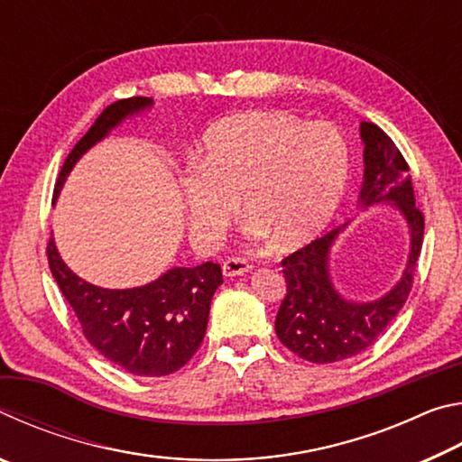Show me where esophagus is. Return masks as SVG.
I'll use <instances>...</instances> for the list:
<instances>
[{
    "instance_id": "esophagus-1",
    "label": "esophagus",
    "mask_w": 462,
    "mask_h": 462,
    "mask_svg": "<svg viewBox=\"0 0 462 462\" xmlns=\"http://www.w3.org/2000/svg\"><path fill=\"white\" fill-rule=\"evenodd\" d=\"M253 269V264H250L246 259H242V256H232V259H226L222 263V273L226 277H238V275H245Z\"/></svg>"
}]
</instances>
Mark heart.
<instances>
[{
  "mask_svg": "<svg viewBox=\"0 0 462 462\" xmlns=\"http://www.w3.org/2000/svg\"><path fill=\"white\" fill-rule=\"evenodd\" d=\"M348 167V146L328 124L308 126L277 112L234 116L208 132L201 161L183 177L191 232L216 245L240 198L253 236L303 245L338 209Z\"/></svg>",
  "mask_w": 462,
  "mask_h": 462,
  "instance_id": "1",
  "label": "heart"
}]
</instances>
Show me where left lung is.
<instances>
[{"mask_svg":"<svg viewBox=\"0 0 462 462\" xmlns=\"http://www.w3.org/2000/svg\"><path fill=\"white\" fill-rule=\"evenodd\" d=\"M361 138L365 143L361 206L391 201L400 209L410 230V256L400 283L385 297L369 303L344 300L330 281L328 254L344 226L281 261L287 293L277 311L275 332L291 353L318 365L361 355L385 332L411 291L424 242V214L416 208L410 165L400 148L373 122L361 124Z\"/></svg>","mask_w":462,"mask_h":462,"instance_id":"8db88e82","label":"left lung"}]
</instances>
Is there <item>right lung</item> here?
Wrapping results in <instances>:
<instances>
[{
  "label": "right lung",
  "mask_w": 462,
  "mask_h": 462,
  "mask_svg": "<svg viewBox=\"0 0 462 462\" xmlns=\"http://www.w3.org/2000/svg\"><path fill=\"white\" fill-rule=\"evenodd\" d=\"M151 106L148 97H128L107 106L62 162L54 198L83 152L126 116ZM46 256L85 338L109 363L138 377H165L187 365L199 348L209 303L222 285L220 264L208 261L198 267H175L143 287L104 289L77 277L59 256L52 238L46 245Z\"/></svg>",
  "instance_id": "add662e5"
}]
</instances>
